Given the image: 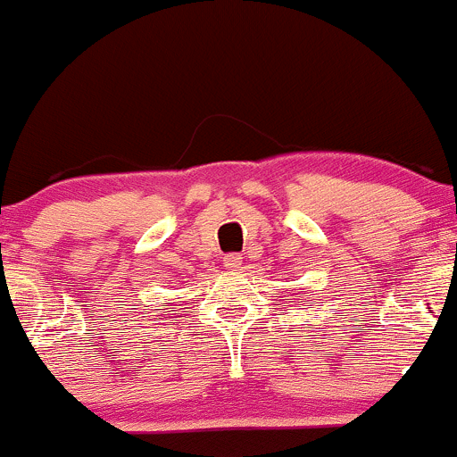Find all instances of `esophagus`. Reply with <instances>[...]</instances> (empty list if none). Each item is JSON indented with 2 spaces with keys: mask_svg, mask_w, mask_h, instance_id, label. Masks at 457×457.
<instances>
[{
  "mask_svg": "<svg viewBox=\"0 0 457 457\" xmlns=\"http://www.w3.org/2000/svg\"><path fill=\"white\" fill-rule=\"evenodd\" d=\"M242 260L244 257L239 255V253H228V255H224V266H227L228 270H237V268L242 266Z\"/></svg>",
  "mask_w": 457,
  "mask_h": 457,
  "instance_id": "1",
  "label": "esophagus"
}]
</instances>
